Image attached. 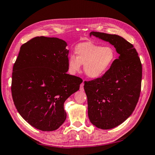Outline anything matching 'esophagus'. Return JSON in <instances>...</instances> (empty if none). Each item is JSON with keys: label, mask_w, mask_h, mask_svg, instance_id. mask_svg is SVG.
<instances>
[{"label": "esophagus", "mask_w": 155, "mask_h": 155, "mask_svg": "<svg viewBox=\"0 0 155 155\" xmlns=\"http://www.w3.org/2000/svg\"><path fill=\"white\" fill-rule=\"evenodd\" d=\"M83 86H84V83H83V82L81 84V85H80V90L81 91H84V87H83Z\"/></svg>", "instance_id": "obj_1"}]
</instances>
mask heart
I'll return each mask as SVG.
<instances>
[{
    "instance_id": "obj_1",
    "label": "heart",
    "mask_w": 155,
    "mask_h": 155,
    "mask_svg": "<svg viewBox=\"0 0 155 155\" xmlns=\"http://www.w3.org/2000/svg\"><path fill=\"white\" fill-rule=\"evenodd\" d=\"M74 55L68 58V65L71 74H76L84 65L85 75L90 78L101 77L115 61L116 53L111 46H102L92 42H83L76 46Z\"/></svg>"
}]
</instances>
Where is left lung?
I'll use <instances>...</instances> for the list:
<instances>
[{"instance_id":"1","label":"left lung","mask_w":155,"mask_h":155,"mask_svg":"<svg viewBox=\"0 0 155 155\" xmlns=\"http://www.w3.org/2000/svg\"><path fill=\"white\" fill-rule=\"evenodd\" d=\"M90 35L108 41L120 54L105 74L84 85L91 123L111 129L134 111L140 95L142 66L134 46L122 37L94 31Z\"/></svg>"}]
</instances>
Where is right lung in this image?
<instances>
[{"label":"right lung","instance_id":"add662e5","mask_svg":"<svg viewBox=\"0 0 155 155\" xmlns=\"http://www.w3.org/2000/svg\"><path fill=\"white\" fill-rule=\"evenodd\" d=\"M66 46L61 39L36 37L21 46L13 67V101L21 116L37 129L52 131L62 125L65 101L83 82L67 74Z\"/></svg>","mask_w":155,"mask_h":155}]
</instances>
